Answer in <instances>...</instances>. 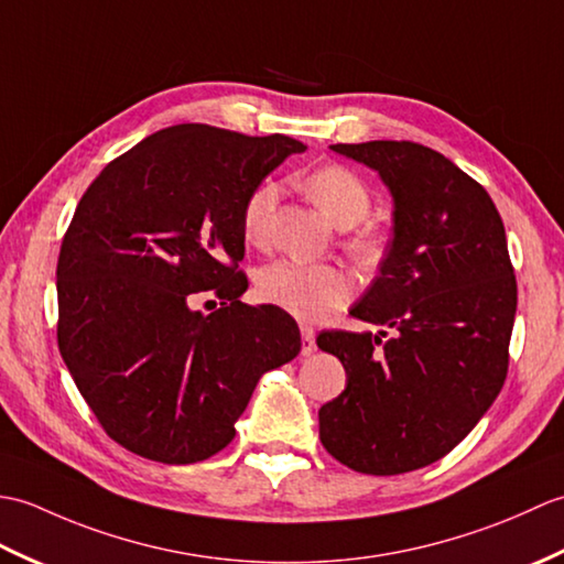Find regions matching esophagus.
<instances>
[{
  "instance_id": "1",
  "label": "esophagus",
  "mask_w": 564,
  "mask_h": 564,
  "mask_svg": "<svg viewBox=\"0 0 564 564\" xmlns=\"http://www.w3.org/2000/svg\"><path fill=\"white\" fill-rule=\"evenodd\" d=\"M301 337H303V356H310L315 351V329L310 325H301Z\"/></svg>"
}]
</instances>
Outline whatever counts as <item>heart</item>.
I'll return each instance as SVG.
<instances>
[{
  "instance_id": "heart-1",
  "label": "heart",
  "mask_w": 564,
  "mask_h": 564,
  "mask_svg": "<svg viewBox=\"0 0 564 564\" xmlns=\"http://www.w3.org/2000/svg\"><path fill=\"white\" fill-rule=\"evenodd\" d=\"M305 191L317 208L337 227H356L370 210L366 184L351 170L327 164L305 176ZM275 203V186L259 184L251 191L242 208V235L249 245H261L267 237L269 218ZM349 249L358 261L373 263L382 254L378 232L356 235ZM257 295L263 303L281 307L303 319H317L334 313L351 301L354 281L334 263H303L293 259H275L257 271Z\"/></svg>"
}]
</instances>
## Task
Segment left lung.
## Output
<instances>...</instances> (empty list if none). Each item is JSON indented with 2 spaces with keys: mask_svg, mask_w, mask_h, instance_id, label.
I'll return each mask as SVG.
<instances>
[{
  "mask_svg": "<svg viewBox=\"0 0 564 564\" xmlns=\"http://www.w3.org/2000/svg\"><path fill=\"white\" fill-rule=\"evenodd\" d=\"M376 170L392 194V242L351 315L392 332L317 337L346 370L319 410V441L366 475L419 470L451 453L507 380L517 275L487 191L410 140L332 145Z\"/></svg>",
  "mask_w": 564,
  "mask_h": 564,
  "instance_id": "left-lung-1",
  "label": "left lung"
}]
</instances>
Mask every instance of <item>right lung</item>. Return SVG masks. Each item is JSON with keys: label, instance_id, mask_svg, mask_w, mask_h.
<instances>
[{"label": "right lung", "instance_id": "add662e5", "mask_svg": "<svg viewBox=\"0 0 564 564\" xmlns=\"http://www.w3.org/2000/svg\"><path fill=\"white\" fill-rule=\"evenodd\" d=\"M285 135L164 128L104 166L57 257V346L106 434L166 465L235 438L259 378L301 354L281 307L239 301L242 208L289 154ZM221 297L210 316L189 307Z\"/></svg>", "mask_w": 564, "mask_h": 564}]
</instances>
